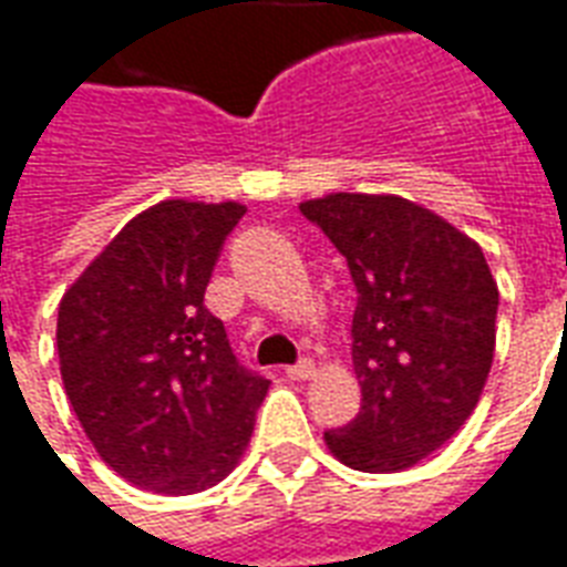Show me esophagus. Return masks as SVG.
Returning a JSON list of instances; mask_svg holds the SVG:
<instances>
[{
    "label": "esophagus",
    "mask_w": 567,
    "mask_h": 567,
    "mask_svg": "<svg viewBox=\"0 0 567 567\" xmlns=\"http://www.w3.org/2000/svg\"><path fill=\"white\" fill-rule=\"evenodd\" d=\"M285 375L288 379H295V381H306V379H312L316 375V363L312 360H297V363H291V367H285Z\"/></svg>",
    "instance_id": "obj_1"
}]
</instances>
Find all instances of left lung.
Segmentation results:
<instances>
[{"mask_svg": "<svg viewBox=\"0 0 567 567\" xmlns=\"http://www.w3.org/2000/svg\"><path fill=\"white\" fill-rule=\"evenodd\" d=\"M300 213L337 246L358 291L351 360L363 402L324 442L358 472H402L477 405L496 348L493 272L475 240L405 198L339 192Z\"/></svg>", "mask_w": 567, "mask_h": 567, "instance_id": "left-lung-1", "label": "left lung"}]
</instances>
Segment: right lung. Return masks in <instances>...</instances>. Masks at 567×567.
Masks as SVG:
<instances>
[{
	"mask_svg": "<svg viewBox=\"0 0 567 567\" xmlns=\"http://www.w3.org/2000/svg\"><path fill=\"white\" fill-rule=\"evenodd\" d=\"M240 204L162 200L134 216L60 303L71 409L128 484L188 496L240 460L270 381L204 306Z\"/></svg>",
	"mask_w": 567,
	"mask_h": 567,
	"instance_id": "obj_1",
	"label": "right lung"
}]
</instances>
